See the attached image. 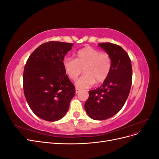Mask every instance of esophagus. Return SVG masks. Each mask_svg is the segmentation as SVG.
<instances>
[{"label": "esophagus", "instance_id": "34e87169", "mask_svg": "<svg viewBox=\"0 0 159 159\" xmlns=\"http://www.w3.org/2000/svg\"><path fill=\"white\" fill-rule=\"evenodd\" d=\"M80 91V89L79 88H75V93H78Z\"/></svg>", "mask_w": 159, "mask_h": 159}]
</instances>
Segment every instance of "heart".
Masks as SVG:
<instances>
[{"label": "heart", "instance_id": "obj_1", "mask_svg": "<svg viewBox=\"0 0 159 159\" xmlns=\"http://www.w3.org/2000/svg\"><path fill=\"white\" fill-rule=\"evenodd\" d=\"M75 56V60L65 57L62 64L66 74L71 80H75L84 70L85 74L75 83L78 88H88L95 82L100 84L107 79L112 65L111 58L107 53L88 46L77 52Z\"/></svg>", "mask_w": 159, "mask_h": 159}]
</instances>
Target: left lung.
Wrapping results in <instances>:
<instances>
[{
  "label": "left lung",
  "instance_id": "left-lung-1",
  "mask_svg": "<svg viewBox=\"0 0 159 159\" xmlns=\"http://www.w3.org/2000/svg\"><path fill=\"white\" fill-rule=\"evenodd\" d=\"M111 56V69L99 88L89 91L84 107L94 120L107 119L117 114L125 103L132 84L131 59L122 48L112 43L98 44Z\"/></svg>",
  "mask_w": 159,
  "mask_h": 159
}]
</instances>
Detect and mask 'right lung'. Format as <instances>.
<instances>
[{
    "mask_svg": "<svg viewBox=\"0 0 159 159\" xmlns=\"http://www.w3.org/2000/svg\"><path fill=\"white\" fill-rule=\"evenodd\" d=\"M73 44L50 41L41 44L28 57L24 69L26 102L38 117L56 121L68 111L75 88L66 74L62 61Z\"/></svg>",
    "mask_w": 159,
    "mask_h": 159,
    "instance_id": "obj_1",
    "label": "right lung"
}]
</instances>
